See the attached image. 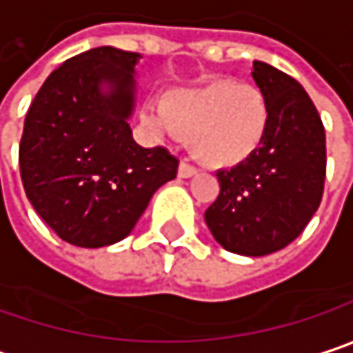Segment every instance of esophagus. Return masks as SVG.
I'll return each mask as SVG.
<instances>
[{"label": "esophagus", "mask_w": 353, "mask_h": 353, "mask_svg": "<svg viewBox=\"0 0 353 353\" xmlns=\"http://www.w3.org/2000/svg\"><path fill=\"white\" fill-rule=\"evenodd\" d=\"M198 174V170L196 168H192L190 163H185V161H181L179 163V168H177V176L183 177V179H188V177H194Z\"/></svg>", "instance_id": "esophagus-1"}]
</instances>
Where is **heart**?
Masks as SVG:
<instances>
[{
	"mask_svg": "<svg viewBox=\"0 0 353 353\" xmlns=\"http://www.w3.org/2000/svg\"><path fill=\"white\" fill-rule=\"evenodd\" d=\"M143 125L159 139L185 137L192 155L210 170H232L250 161L271 129L265 92L234 79L174 88L161 103L147 101Z\"/></svg>",
	"mask_w": 353,
	"mask_h": 353,
	"instance_id": "b5f03b06",
	"label": "heart"
}]
</instances>
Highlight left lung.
Returning a JSON list of instances; mask_svg holds the SVG:
<instances>
[{"mask_svg": "<svg viewBox=\"0 0 353 353\" xmlns=\"http://www.w3.org/2000/svg\"><path fill=\"white\" fill-rule=\"evenodd\" d=\"M252 81L271 107V129L246 163L220 170V196L204 220L214 241L242 256L285 248L319 208L325 179V131L305 88L254 60Z\"/></svg>", "mask_w": 353, "mask_h": 353, "instance_id": "obj_1", "label": "left lung"}]
</instances>
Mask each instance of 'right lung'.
<instances>
[{
	"label": "right lung",
	"instance_id": "1",
	"mask_svg": "<svg viewBox=\"0 0 353 353\" xmlns=\"http://www.w3.org/2000/svg\"><path fill=\"white\" fill-rule=\"evenodd\" d=\"M141 54L101 46L50 74L26 114L19 172L38 216L68 244L101 248L131 234L177 174L161 147L133 141Z\"/></svg>",
	"mask_w": 353,
	"mask_h": 353
}]
</instances>
